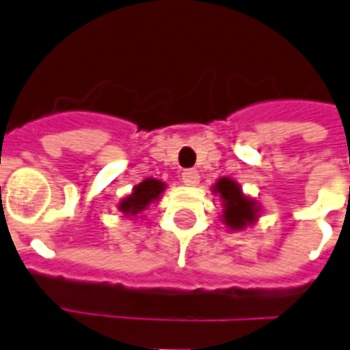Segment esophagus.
I'll list each match as a JSON object with an SVG mask.
<instances>
[{"label":"esophagus","mask_w":350,"mask_h":350,"mask_svg":"<svg viewBox=\"0 0 350 350\" xmlns=\"http://www.w3.org/2000/svg\"><path fill=\"white\" fill-rule=\"evenodd\" d=\"M181 180H183L185 185L194 187V185L200 183V174H198V170L187 169V170H183V174H181Z\"/></svg>","instance_id":"1"}]
</instances>
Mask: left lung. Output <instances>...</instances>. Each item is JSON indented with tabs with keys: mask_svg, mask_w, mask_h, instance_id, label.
Instances as JSON below:
<instances>
[{
	"mask_svg": "<svg viewBox=\"0 0 350 350\" xmlns=\"http://www.w3.org/2000/svg\"><path fill=\"white\" fill-rule=\"evenodd\" d=\"M214 192L223 201V221L232 230H243L257 219L258 208L254 200L243 194V190L234 180L221 178L214 185Z\"/></svg>",
	"mask_w": 350,
	"mask_h": 350,
	"instance_id": "1",
	"label": "left lung"
}]
</instances>
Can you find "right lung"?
<instances>
[{"label": "right lung", "mask_w": 350, "mask_h": 350, "mask_svg": "<svg viewBox=\"0 0 350 350\" xmlns=\"http://www.w3.org/2000/svg\"><path fill=\"white\" fill-rule=\"evenodd\" d=\"M165 189V183H161L158 180H144L140 185H136L133 189V194L127 196L126 200H122L120 203V212L126 215H136L140 214L142 210H146L152 201L160 198V194Z\"/></svg>", "instance_id": "obj_1"}]
</instances>
